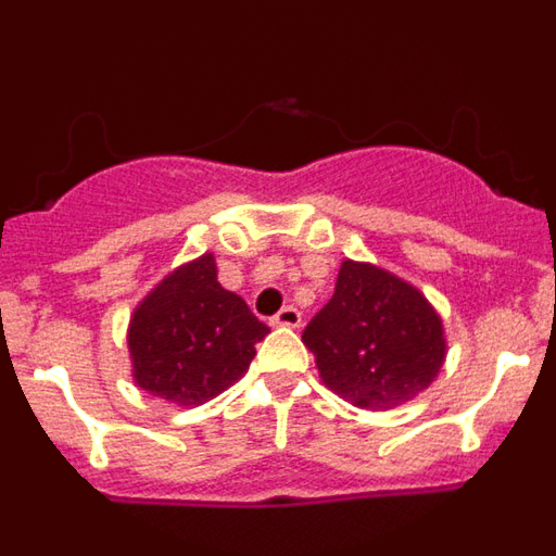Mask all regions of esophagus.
Returning <instances> with one entry per match:
<instances>
[{"mask_svg": "<svg viewBox=\"0 0 556 556\" xmlns=\"http://www.w3.org/2000/svg\"><path fill=\"white\" fill-rule=\"evenodd\" d=\"M269 326L273 328H298L301 326V312L294 306H283L281 312L275 314L273 320H269Z\"/></svg>", "mask_w": 556, "mask_h": 556, "instance_id": "34e87169", "label": "esophagus"}]
</instances>
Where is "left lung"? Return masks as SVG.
<instances>
[{
  "label": "left lung",
  "instance_id": "obj_1",
  "mask_svg": "<svg viewBox=\"0 0 556 556\" xmlns=\"http://www.w3.org/2000/svg\"><path fill=\"white\" fill-rule=\"evenodd\" d=\"M328 390L358 409L417 397L445 362L443 320L420 289L362 262H342L333 298L303 331Z\"/></svg>",
  "mask_w": 556,
  "mask_h": 556
}]
</instances>
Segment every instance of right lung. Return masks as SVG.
<instances>
[{
  "mask_svg": "<svg viewBox=\"0 0 556 556\" xmlns=\"http://www.w3.org/2000/svg\"><path fill=\"white\" fill-rule=\"evenodd\" d=\"M267 333L248 303L223 289L214 253H205L166 275L132 312V378L169 404L200 406L248 372Z\"/></svg>",
  "mask_w": 556,
  "mask_h": 556,
  "instance_id": "right-lung-1",
  "label": "right lung"
}]
</instances>
